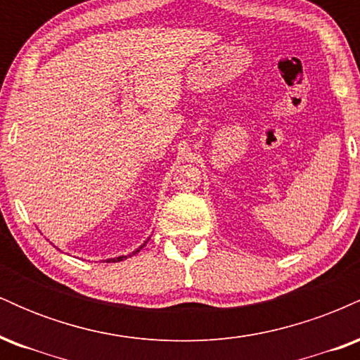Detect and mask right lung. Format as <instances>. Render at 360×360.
<instances>
[{
  "mask_svg": "<svg viewBox=\"0 0 360 360\" xmlns=\"http://www.w3.org/2000/svg\"><path fill=\"white\" fill-rule=\"evenodd\" d=\"M147 242H148V238H147V240H143V243H142V245L139 247V249H135L134 252H130V254H127V255H120V257H113V259H106V262H120V260H123V259H127V257H131V255H135V254H137V252L142 250L143 247H146V243H147Z\"/></svg>",
  "mask_w": 360,
  "mask_h": 360,
  "instance_id": "right-lung-1",
  "label": "right lung"
}]
</instances>
